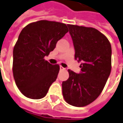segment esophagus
Here are the masks:
<instances>
[{
	"label": "esophagus",
	"mask_w": 123,
	"mask_h": 123,
	"mask_svg": "<svg viewBox=\"0 0 123 123\" xmlns=\"http://www.w3.org/2000/svg\"><path fill=\"white\" fill-rule=\"evenodd\" d=\"M60 70H64V69H65V68H64L63 67H62V66H60Z\"/></svg>",
	"instance_id": "obj_1"
}]
</instances>
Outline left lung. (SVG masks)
Here are the masks:
<instances>
[{
  "mask_svg": "<svg viewBox=\"0 0 123 123\" xmlns=\"http://www.w3.org/2000/svg\"><path fill=\"white\" fill-rule=\"evenodd\" d=\"M73 41L75 60L81 62V72L68 70L69 79L62 83V93L68 104L87 106L102 93L111 72L112 48L109 40L93 28L68 24Z\"/></svg>",
  "mask_w": 123,
  "mask_h": 123,
  "instance_id": "obj_1",
  "label": "left lung"
}]
</instances>
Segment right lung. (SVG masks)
<instances>
[{
  "instance_id": "add662e5",
  "label": "right lung",
  "mask_w": 123,
  "mask_h": 123,
  "mask_svg": "<svg viewBox=\"0 0 123 123\" xmlns=\"http://www.w3.org/2000/svg\"><path fill=\"white\" fill-rule=\"evenodd\" d=\"M68 32L65 24L40 20L29 24L19 35L13 48V73L21 93L27 98H44L60 71L45 56L55 48L57 41Z\"/></svg>"
}]
</instances>
